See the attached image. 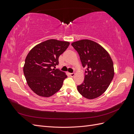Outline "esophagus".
Returning a JSON list of instances; mask_svg holds the SVG:
<instances>
[{
  "instance_id": "esophagus-1",
  "label": "esophagus",
  "mask_w": 134,
  "mask_h": 134,
  "mask_svg": "<svg viewBox=\"0 0 134 134\" xmlns=\"http://www.w3.org/2000/svg\"><path fill=\"white\" fill-rule=\"evenodd\" d=\"M69 75H70V76H71V77H73V76L75 75V73H74V72H73V73H70V74H69Z\"/></svg>"
}]
</instances>
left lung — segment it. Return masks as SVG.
Here are the masks:
<instances>
[{
  "mask_svg": "<svg viewBox=\"0 0 134 134\" xmlns=\"http://www.w3.org/2000/svg\"><path fill=\"white\" fill-rule=\"evenodd\" d=\"M78 52L85 71L84 80L77 86L80 94L89 99H94L107 90L114 76L113 63L110 55L99 44L90 40L71 43Z\"/></svg>",
  "mask_w": 134,
  "mask_h": 134,
  "instance_id": "1",
  "label": "left lung"
}]
</instances>
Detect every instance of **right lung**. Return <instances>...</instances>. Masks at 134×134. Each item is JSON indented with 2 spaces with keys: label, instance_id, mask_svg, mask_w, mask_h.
Segmentation results:
<instances>
[{
  "label": "right lung",
  "instance_id": "obj_1",
  "mask_svg": "<svg viewBox=\"0 0 134 134\" xmlns=\"http://www.w3.org/2000/svg\"><path fill=\"white\" fill-rule=\"evenodd\" d=\"M69 42L50 39L33 47L25 59L23 72L31 90L41 97H49L62 87L67 78L64 72L52 69L59 64V58Z\"/></svg>",
  "mask_w": 134,
  "mask_h": 134
}]
</instances>
